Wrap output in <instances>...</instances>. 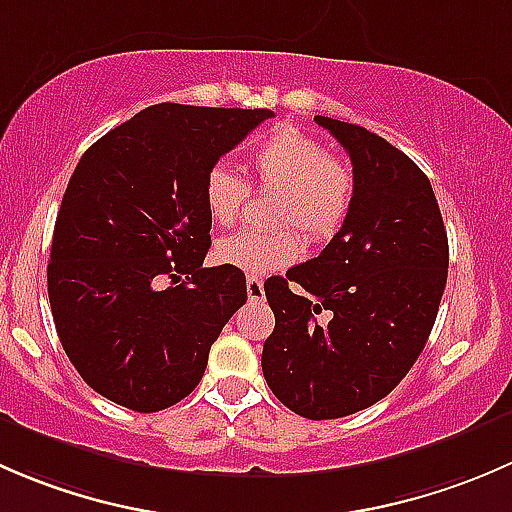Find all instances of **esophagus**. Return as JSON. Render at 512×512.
<instances>
[{
    "mask_svg": "<svg viewBox=\"0 0 512 512\" xmlns=\"http://www.w3.org/2000/svg\"><path fill=\"white\" fill-rule=\"evenodd\" d=\"M262 294H265V282L260 277H247V297L262 299Z\"/></svg>",
    "mask_w": 512,
    "mask_h": 512,
    "instance_id": "1",
    "label": "esophagus"
}]
</instances>
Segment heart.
<instances>
[{"instance_id": "1", "label": "heart", "mask_w": 512, "mask_h": 512, "mask_svg": "<svg viewBox=\"0 0 512 512\" xmlns=\"http://www.w3.org/2000/svg\"><path fill=\"white\" fill-rule=\"evenodd\" d=\"M250 168L257 185L280 190L275 225L285 230H245L218 242V262L245 275H272L297 260L302 240L287 227L302 230L307 240L324 242L352 213L356 178L349 160L329 156L319 138L292 123H280L252 146ZM247 198L250 188L230 165L218 163L205 173L203 200L213 223L235 225Z\"/></svg>"}]
</instances>
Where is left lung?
I'll use <instances>...</instances> for the list:
<instances>
[{
  "mask_svg": "<svg viewBox=\"0 0 512 512\" xmlns=\"http://www.w3.org/2000/svg\"><path fill=\"white\" fill-rule=\"evenodd\" d=\"M314 121L352 158L354 205L319 257L265 282L275 332L262 374L289 411L324 421L374 406L416 364L446 287L448 237L431 180L406 153L354 123Z\"/></svg>",
  "mask_w": 512,
  "mask_h": 512,
  "instance_id": "obj_1",
  "label": "left lung"
}]
</instances>
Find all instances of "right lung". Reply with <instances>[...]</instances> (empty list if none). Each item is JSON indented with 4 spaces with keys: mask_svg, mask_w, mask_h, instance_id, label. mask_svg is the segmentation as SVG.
Segmentation results:
<instances>
[{
    "mask_svg": "<svg viewBox=\"0 0 512 512\" xmlns=\"http://www.w3.org/2000/svg\"><path fill=\"white\" fill-rule=\"evenodd\" d=\"M272 116L158 103L76 165L51 240L49 302L71 364L113 404L153 414L185 399L247 302L240 270L203 267L213 225L203 180Z\"/></svg>",
    "mask_w": 512,
    "mask_h": 512,
    "instance_id": "right-lung-1",
    "label": "right lung"
}]
</instances>
